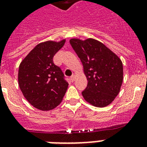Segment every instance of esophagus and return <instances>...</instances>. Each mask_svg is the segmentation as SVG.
<instances>
[{
	"label": "esophagus",
	"instance_id": "obj_1",
	"mask_svg": "<svg viewBox=\"0 0 147 147\" xmlns=\"http://www.w3.org/2000/svg\"><path fill=\"white\" fill-rule=\"evenodd\" d=\"M75 78H76V76H75V75H72V76L70 77V79L71 80V82H74V81H75Z\"/></svg>",
	"mask_w": 147,
	"mask_h": 147
}]
</instances>
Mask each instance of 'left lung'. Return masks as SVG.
<instances>
[{"label":"left lung","mask_w":147,"mask_h":147,"mask_svg":"<svg viewBox=\"0 0 147 147\" xmlns=\"http://www.w3.org/2000/svg\"><path fill=\"white\" fill-rule=\"evenodd\" d=\"M82 61L88 85L82 96L94 107L109 105L119 94L123 82L121 59L97 40L72 38L69 40Z\"/></svg>","instance_id":"1"}]
</instances>
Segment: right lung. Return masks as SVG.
Here are the masks:
<instances>
[{"instance_id": "obj_1", "label": "right lung", "mask_w": 147, "mask_h": 147, "mask_svg": "<svg viewBox=\"0 0 147 147\" xmlns=\"http://www.w3.org/2000/svg\"><path fill=\"white\" fill-rule=\"evenodd\" d=\"M65 42V39L40 42L20 64V88L27 101L40 111H47L57 107L69 86L61 69L53 63V56Z\"/></svg>"}]
</instances>
